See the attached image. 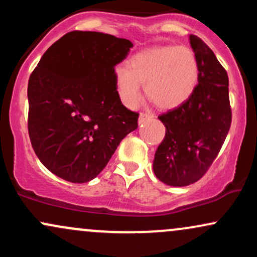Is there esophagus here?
Wrapping results in <instances>:
<instances>
[{"mask_svg": "<svg viewBox=\"0 0 257 257\" xmlns=\"http://www.w3.org/2000/svg\"><path fill=\"white\" fill-rule=\"evenodd\" d=\"M153 118V116L152 114H150V113H140V116H139V123H145V122H147V120H151Z\"/></svg>", "mask_w": 257, "mask_h": 257, "instance_id": "34e87169", "label": "esophagus"}]
</instances>
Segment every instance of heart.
<instances>
[{
  "label": "heart",
  "mask_w": 257,
  "mask_h": 257,
  "mask_svg": "<svg viewBox=\"0 0 257 257\" xmlns=\"http://www.w3.org/2000/svg\"><path fill=\"white\" fill-rule=\"evenodd\" d=\"M196 54L186 46H161L144 49L129 58L126 66L114 70L113 81L120 101L137 106L144 83L146 96L162 110L178 107L192 95L198 83Z\"/></svg>",
  "instance_id": "1"
}]
</instances>
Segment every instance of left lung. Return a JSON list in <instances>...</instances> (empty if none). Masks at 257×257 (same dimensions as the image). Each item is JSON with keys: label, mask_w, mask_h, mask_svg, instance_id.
Masks as SVG:
<instances>
[{"label": "left lung", "mask_w": 257, "mask_h": 257, "mask_svg": "<svg viewBox=\"0 0 257 257\" xmlns=\"http://www.w3.org/2000/svg\"><path fill=\"white\" fill-rule=\"evenodd\" d=\"M190 43L199 65L198 84L184 104L158 116L166 137L153 159L156 176L175 187L204 175L219 155L232 120L226 70L199 37L190 35Z\"/></svg>", "instance_id": "left-lung-1"}]
</instances>
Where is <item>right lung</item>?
I'll return each instance as SVG.
<instances>
[{"label": "right lung", "instance_id": "obj_1", "mask_svg": "<svg viewBox=\"0 0 257 257\" xmlns=\"http://www.w3.org/2000/svg\"><path fill=\"white\" fill-rule=\"evenodd\" d=\"M131 41L71 31L53 43L31 73L28 129L41 163L66 181L99 175L117 146L138 128V112L120 101L113 73Z\"/></svg>", "mask_w": 257, "mask_h": 257}]
</instances>
